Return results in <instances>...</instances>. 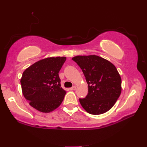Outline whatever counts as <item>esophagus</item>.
Returning <instances> with one entry per match:
<instances>
[{
  "instance_id": "obj_1",
  "label": "esophagus",
  "mask_w": 147,
  "mask_h": 147,
  "mask_svg": "<svg viewBox=\"0 0 147 147\" xmlns=\"http://www.w3.org/2000/svg\"><path fill=\"white\" fill-rule=\"evenodd\" d=\"M69 90H76V86H73V87L70 88Z\"/></svg>"
}]
</instances>
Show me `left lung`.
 Here are the masks:
<instances>
[{
  "instance_id": "left-lung-1",
  "label": "left lung",
  "mask_w": 147,
  "mask_h": 147,
  "mask_svg": "<svg viewBox=\"0 0 147 147\" xmlns=\"http://www.w3.org/2000/svg\"><path fill=\"white\" fill-rule=\"evenodd\" d=\"M83 71L88 84V94L80 98L82 107L94 115L111 109L121 93V78L115 66L97 55L72 58Z\"/></svg>"
}]
</instances>
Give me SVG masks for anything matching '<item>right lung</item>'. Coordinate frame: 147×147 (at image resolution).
Segmentation results:
<instances>
[{"instance_id":"right-lung-1","label":"right lung","mask_w":147,"mask_h":147,"mask_svg":"<svg viewBox=\"0 0 147 147\" xmlns=\"http://www.w3.org/2000/svg\"><path fill=\"white\" fill-rule=\"evenodd\" d=\"M66 57H48L25 70L21 79L24 97L41 112L53 111L63 102L66 92L61 87L59 72Z\"/></svg>"}]
</instances>
